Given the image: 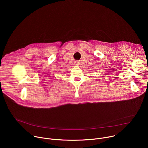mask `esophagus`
<instances>
[{"instance_id": "obj_1", "label": "esophagus", "mask_w": 148, "mask_h": 148, "mask_svg": "<svg viewBox=\"0 0 148 148\" xmlns=\"http://www.w3.org/2000/svg\"><path fill=\"white\" fill-rule=\"evenodd\" d=\"M75 66H79V62L78 61H75Z\"/></svg>"}]
</instances>
